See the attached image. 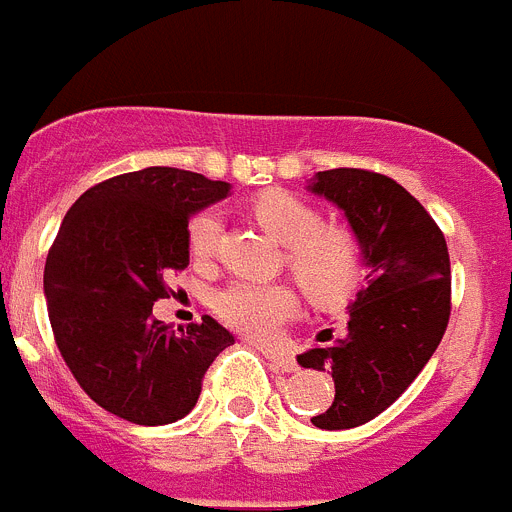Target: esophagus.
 <instances>
[{
	"instance_id": "esophagus-1",
	"label": "esophagus",
	"mask_w": 512,
	"mask_h": 512,
	"mask_svg": "<svg viewBox=\"0 0 512 512\" xmlns=\"http://www.w3.org/2000/svg\"><path fill=\"white\" fill-rule=\"evenodd\" d=\"M264 356L271 361V364L282 369V372H297L295 359L287 354V351H279V348H264Z\"/></svg>"
}]
</instances>
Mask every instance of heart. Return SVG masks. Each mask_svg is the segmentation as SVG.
Segmentation results:
<instances>
[{
    "mask_svg": "<svg viewBox=\"0 0 512 512\" xmlns=\"http://www.w3.org/2000/svg\"><path fill=\"white\" fill-rule=\"evenodd\" d=\"M253 212L259 223L287 246V264L312 300L333 305L346 300L361 279V248L348 230L323 228V215L289 192L261 194ZM223 233L217 210L189 223L194 259L212 256ZM297 310L295 292L284 284L233 282L215 297V312L230 328L251 338H271Z\"/></svg>",
    "mask_w": 512,
    "mask_h": 512,
    "instance_id": "b5f03b06",
    "label": "heart"
}]
</instances>
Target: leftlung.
Instances as JSON below:
<instances>
[{"label":"left lung","mask_w":512,"mask_h":512,"mask_svg":"<svg viewBox=\"0 0 512 512\" xmlns=\"http://www.w3.org/2000/svg\"><path fill=\"white\" fill-rule=\"evenodd\" d=\"M307 192L343 212L366 266L346 336L297 356L305 369H328L336 384V400L312 425L343 431L390 408L441 343L451 312L449 248L425 207L390 176L318 171Z\"/></svg>","instance_id":"obj_1"}]
</instances>
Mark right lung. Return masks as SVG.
<instances>
[{
    "instance_id": "right-lung-1",
    "label": "right lung",
    "mask_w": 512,
    "mask_h": 512,
    "mask_svg": "<svg viewBox=\"0 0 512 512\" xmlns=\"http://www.w3.org/2000/svg\"><path fill=\"white\" fill-rule=\"evenodd\" d=\"M228 194V182L151 166L87 189L63 217L43 274L48 318L66 366L107 413L182 420L207 366L235 343L210 315L187 333L153 320L166 274L189 264V217Z\"/></svg>"
}]
</instances>
